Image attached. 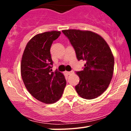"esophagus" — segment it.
<instances>
[{
    "label": "esophagus",
    "mask_w": 131,
    "mask_h": 131,
    "mask_svg": "<svg viewBox=\"0 0 131 131\" xmlns=\"http://www.w3.org/2000/svg\"><path fill=\"white\" fill-rule=\"evenodd\" d=\"M67 73H68V74H69V75L72 74L74 73V71H68V72H67Z\"/></svg>",
    "instance_id": "34e87169"
}]
</instances>
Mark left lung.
<instances>
[{"label": "left lung", "instance_id": "left-lung-1", "mask_svg": "<svg viewBox=\"0 0 131 131\" xmlns=\"http://www.w3.org/2000/svg\"><path fill=\"white\" fill-rule=\"evenodd\" d=\"M74 48L78 60H85L83 70L76 72L79 82L76 91L83 99H95L108 88L113 77L114 57L106 42L89 31L63 30Z\"/></svg>", "mask_w": 131, "mask_h": 131}]
</instances>
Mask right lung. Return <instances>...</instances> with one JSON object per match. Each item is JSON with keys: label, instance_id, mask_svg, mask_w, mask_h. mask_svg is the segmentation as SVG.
Wrapping results in <instances>:
<instances>
[{"label": "right lung", "instance_id": "1", "mask_svg": "<svg viewBox=\"0 0 131 131\" xmlns=\"http://www.w3.org/2000/svg\"><path fill=\"white\" fill-rule=\"evenodd\" d=\"M60 34V31H52L34 36L27 43L21 63V74L27 90L47 104L58 101L67 84L64 75L51 69L50 47Z\"/></svg>", "mask_w": 131, "mask_h": 131}]
</instances>
